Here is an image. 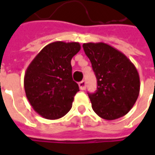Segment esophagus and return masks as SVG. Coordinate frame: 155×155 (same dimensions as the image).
Returning a JSON list of instances; mask_svg holds the SVG:
<instances>
[{
    "instance_id": "esophagus-1",
    "label": "esophagus",
    "mask_w": 155,
    "mask_h": 155,
    "mask_svg": "<svg viewBox=\"0 0 155 155\" xmlns=\"http://www.w3.org/2000/svg\"><path fill=\"white\" fill-rule=\"evenodd\" d=\"M78 85H79L80 90H82V91H84L86 89V83H85V81H81L80 83L78 84Z\"/></svg>"
}]
</instances>
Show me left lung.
I'll return each instance as SVG.
<instances>
[{"label":"left lung","instance_id":"8db88e82","mask_svg":"<svg viewBox=\"0 0 155 155\" xmlns=\"http://www.w3.org/2000/svg\"><path fill=\"white\" fill-rule=\"evenodd\" d=\"M97 80V90L89 97L96 114L105 120H115L131 110L140 93V77L134 64L111 45L84 43Z\"/></svg>","mask_w":155,"mask_h":155}]
</instances>
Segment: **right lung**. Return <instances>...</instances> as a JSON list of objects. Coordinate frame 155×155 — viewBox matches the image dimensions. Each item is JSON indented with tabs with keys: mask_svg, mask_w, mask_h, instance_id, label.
Instances as JSON below:
<instances>
[{
	"mask_svg": "<svg viewBox=\"0 0 155 155\" xmlns=\"http://www.w3.org/2000/svg\"><path fill=\"white\" fill-rule=\"evenodd\" d=\"M80 49L78 42H52L27 67L24 77L26 96L33 110L45 119L61 118L71 109L79 87L72 79L71 60Z\"/></svg>",
	"mask_w": 155,
	"mask_h": 155,
	"instance_id": "1",
	"label": "right lung"
}]
</instances>
